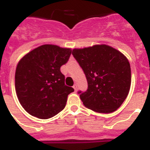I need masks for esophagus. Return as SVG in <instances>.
Here are the masks:
<instances>
[{"label":"esophagus","instance_id":"1","mask_svg":"<svg viewBox=\"0 0 150 150\" xmlns=\"http://www.w3.org/2000/svg\"><path fill=\"white\" fill-rule=\"evenodd\" d=\"M73 88H74V89H75V91L76 92L77 91V89H78V86H77V85L75 84L74 86H73Z\"/></svg>","mask_w":150,"mask_h":150}]
</instances>
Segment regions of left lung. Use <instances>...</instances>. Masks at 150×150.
<instances>
[{"label":"left lung","instance_id":"8db88e82","mask_svg":"<svg viewBox=\"0 0 150 150\" xmlns=\"http://www.w3.org/2000/svg\"><path fill=\"white\" fill-rule=\"evenodd\" d=\"M72 55L88 82L86 91L78 92L85 107L103 114L118 109L131 86L130 64L126 57L107 45L74 49Z\"/></svg>","mask_w":150,"mask_h":150}]
</instances>
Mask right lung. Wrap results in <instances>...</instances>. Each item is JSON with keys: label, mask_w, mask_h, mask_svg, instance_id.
I'll return each mask as SVG.
<instances>
[{"label": "right lung", "mask_w": 150, "mask_h": 150, "mask_svg": "<svg viewBox=\"0 0 150 150\" xmlns=\"http://www.w3.org/2000/svg\"><path fill=\"white\" fill-rule=\"evenodd\" d=\"M71 54L69 48L42 45L27 54L15 71V90L22 107L40 119L55 116L64 108L68 95L74 92L64 84L61 67Z\"/></svg>", "instance_id": "add662e5"}]
</instances>
